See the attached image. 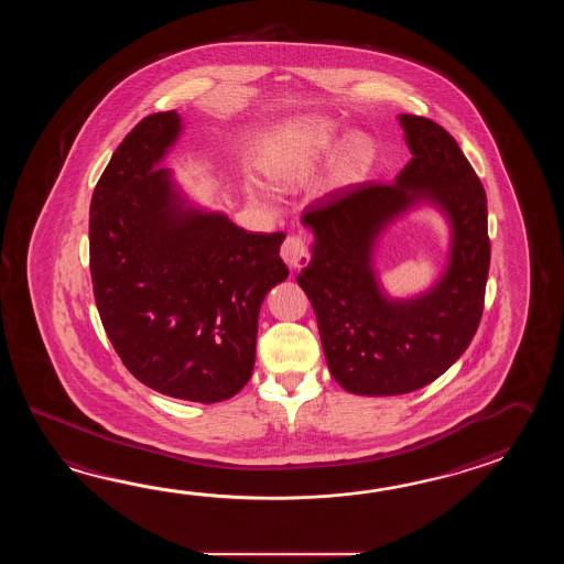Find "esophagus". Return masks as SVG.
<instances>
[{"label": "esophagus", "instance_id": "esophagus-1", "mask_svg": "<svg viewBox=\"0 0 564 564\" xmlns=\"http://www.w3.org/2000/svg\"><path fill=\"white\" fill-rule=\"evenodd\" d=\"M280 256H282V260L286 262L290 270H300V268H304L311 262V250H308L306 241L302 240L300 236H288L284 243H282Z\"/></svg>", "mask_w": 564, "mask_h": 564}]
</instances>
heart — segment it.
<instances>
[{
  "mask_svg": "<svg viewBox=\"0 0 564 564\" xmlns=\"http://www.w3.org/2000/svg\"><path fill=\"white\" fill-rule=\"evenodd\" d=\"M335 127L328 120H306L284 134L276 149L265 159V175L274 183H299L306 180L318 161L335 149ZM372 143L367 137H352L338 151L333 165L335 183L359 180L372 161ZM250 195L262 199L264 193L250 185Z\"/></svg>",
  "mask_w": 564,
  "mask_h": 564,
  "instance_id": "1",
  "label": "heart"
}]
</instances>
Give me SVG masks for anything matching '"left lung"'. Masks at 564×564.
Here are the masks:
<instances>
[{"label": "left lung", "instance_id": "left-lung-1", "mask_svg": "<svg viewBox=\"0 0 564 564\" xmlns=\"http://www.w3.org/2000/svg\"><path fill=\"white\" fill-rule=\"evenodd\" d=\"M413 159L395 183H359L306 207L311 264L299 284L311 300L328 371L355 395H403L433 383L478 330L490 270L486 192L456 139L437 122L399 115ZM437 206L453 246L443 278L413 300H389L371 252L380 231L413 204Z\"/></svg>", "mask_w": 564, "mask_h": 564}]
</instances>
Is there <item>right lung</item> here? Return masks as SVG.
<instances>
[{"label":"right lung","mask_w":564,"mask_h":564,"mask_svg":"<svg viewBox=\"0 0 564 564\" xmlns=\"http://www.w3.org/2000/svg\"><path fill=\"white\" fill-rule=\"evenodd\" d=\"M181 127L175 110L149 115L110 156L90 202V276L122 365L163 395L217 403L252 377L260 306L288 278L286 236L181 195L159 167Z\"/></svg>","instance_id":"right-lung-1"}]
</instances>
